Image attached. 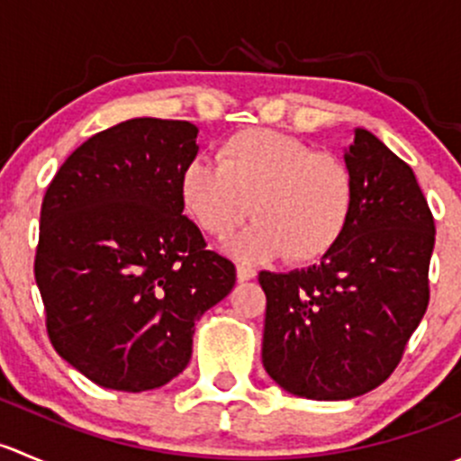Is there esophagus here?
Returning a JSON list of instances; mask_svg holds the SVG:
<instances>
[{"label":"esophagus","mask_w":461,"mask_h":461,"mask_svg":"<svg viewBox=\"0 0 461 461\" xmlns=\"http://www.w3.org/2000/svg\"><path fill=\"white\" fill-rule=\"evenodd\" d=\"M236 276H239V281H249V278L257 276V272L248 265H236Z\"/></svg>","instance_id":"1"}]
</instances>
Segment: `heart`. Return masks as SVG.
Masks as SVG:
<instances>
[{
    "label": "heart",
    "instance_id": "heart-1",
    "mask_svg": "<svg viewBox=\"0 0 461 461\" xmlns=\"http://www.w3.org/2000/svg\"><path fill=\"white\" fill-rule=\"evenodd\" d=\"M216 160L196 158L185 167L180 198L216 239L254 212L257 222L231 245L240 258L285 254L292 263H312L341 240L355 207V178L339 156L272 129H243L218 144Z\"/></svg>",
    "mask_w": 461,
    "mask_h": 461
}]
</instances>
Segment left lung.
Segmentation results:
<instances>
[{"mask_svg": "<svg viewBox=\"0 0 461 461\" xmlns=\"http://www.w3.org/2000/svg\"><path fill=\"white\" fill-rule=\"evenodd\" d=\"M355 207L317 265L260 272L263 366L287 393L352 399L384 384L429 308L435 221L411 167L357 129L346 151Z\"/></svg>", "mask_w": 461, "mask_h": 461, "instance_id": "obj_1", "label": "left lung"}]
</instances>
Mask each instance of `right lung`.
<instances>
[{
	"mask_svg": "<svg viewBox=\"0 0 461 461\" xmlns=\"http://www.w3.org/2000/svg\"><path fill=\"white\" fill-rule=\"evenodd\" d=\"M185 120L133 118L91 136L44 194L35 281L55 352L102 388L142 393L192 359L194 325L236 283L183 216L196 158Z\"/></svg>",
	"mask_w": 461,
	"mask_h": 461,
	"instance_id": "1",
	"label": "right lung"
}]
</instances>
